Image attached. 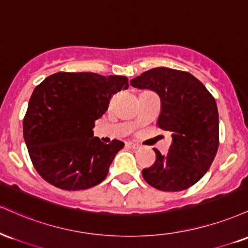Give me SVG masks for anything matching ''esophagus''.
<instances>
[{
  "label": "esophagus",
  "instance_id": "34e87169",
  "mask_svg": "<svg viewBox=\"0 0 248 248\" xmlns=\"http://www.w3.org/2000/svg\"><path fill=\"white\" fill-rule=\"evenodd\" d=\"M126 146L130 148H133V150H138V148H140V145L137 144V142H133V141H127Z\"/></svg>",
  "mask_w": 248,
  "mask_h": 248
}]
</instances>
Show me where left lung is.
<instances>
[{
  "mask_svg": "<svg viewBox=\"0 0 248 248\" xmlns=\"http://www.w3.org/2000/svg\"><path fill=\"white\" fill-rule=\"evenodd\" d=\"M138 89L156 93L161 101L160 129L171 132L170 152L142 170L148 185L162 191H181L200 181L218 150L217 104L205 86L188 72L156 67L130 81Z\"/></svg>",
  "mask_w": 248,
  "mask_h": 248,
  "instance_id": "8db88e82",
  "label": "left lung"
}]
</instances>
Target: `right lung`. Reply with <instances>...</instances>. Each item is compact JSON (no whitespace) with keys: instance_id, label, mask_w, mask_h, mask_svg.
Segmentation results:
<instances>
[{"instance_id":"right-lung-1","label":"right lung","mask_w":248,"mask_h":248,"mask_svg":"<svg viewBox=\"0 0 248 248\" xmlns=\"http://www.w3.org/2000/svg\"><path fill=\"white\" fill-rule=\"evenodd\" d=\"M127 88L126 77L90 72L55 73L34 88L23 135L32 164L46 182L82 190L106 179L124 142L104 144L93 129L111 96Z\"/></svg>"}]
</instances>
